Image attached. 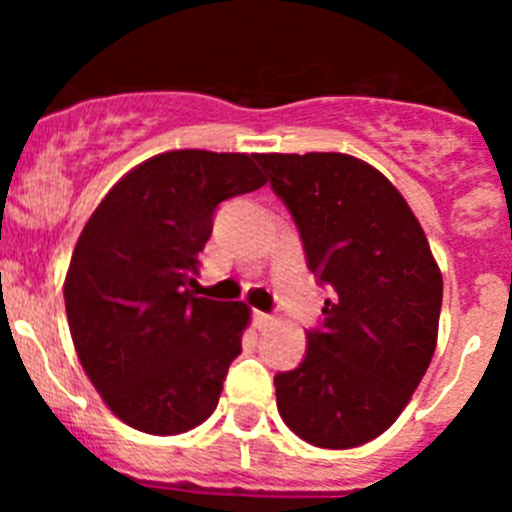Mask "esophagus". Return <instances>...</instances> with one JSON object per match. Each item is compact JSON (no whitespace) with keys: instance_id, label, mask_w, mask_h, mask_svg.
Segmentation results:
<instances>
[{"instance_id":"34e87169","label":"esophagus","mask_w":512,"mask_h":512,"mask_svg":"<svg viewBox=\"0 0 512 512\" xmlns=\"http://www.w3.org/2000/svg\"><path fill=\"white\" fill-rule=\"evenodd\" d=\"M274 323V318H271L269 312H261V310H253V325L256 328H266V325Z\"/></svg>"}]
</instances>
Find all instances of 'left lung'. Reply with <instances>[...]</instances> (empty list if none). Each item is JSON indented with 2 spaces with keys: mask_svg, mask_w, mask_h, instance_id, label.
Returning a JSON list of instances; mask_svg holds the SVG:
<instances>
[{
  "mask_svg": "<svg viewBox=\"0 0 512 512\" xmlns=\"http://www.w3.org/2000/svg\"><path fill=\"white\" fill-rule=\"evenodd\" d=\"M295 217L307 269L333 289L307 354L274 377L284 423L320 449H354L405 410L436 351L443 279L405 197L346 153H259Z\"/></svg>",
  "mask_w": 512,
  "mask_h": 512,
  "instance_id": "1",
  "label": "left lung"
}]
</instances>
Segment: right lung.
<instances>
[{
    "instance_id": "right-lung-1",
    "label": "right lung",
    "mask_w": 512,
    "mask_h": 512,
    "mask_svg": "<svg viewBox=\"0 0 512 512\" xmlns=\"http://www.w3.org/2000/svg\"><path fill=\"white\" fill-rule=\"evenodd\" d=\"M264 184L246 153H158L122 176L81 230L63 284L71 338L130 428L176 436L217 408L251 310L194 297V277L217 205Z\"/></svg>"
}]
</instances>
